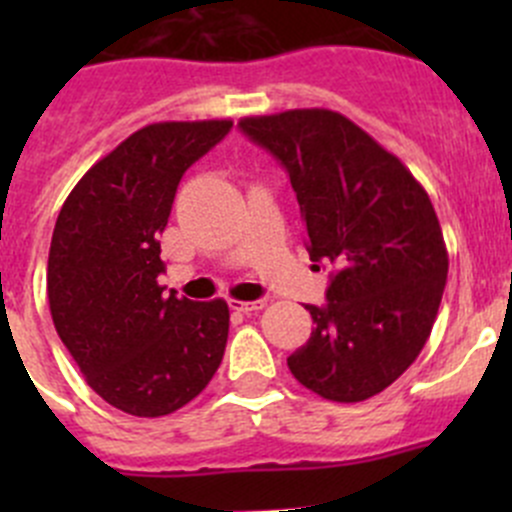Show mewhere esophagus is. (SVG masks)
<instances>
[{"label":"esophagus","instance_id":"obj_1","mask_svg":"<svg viewBox=\"0 0 512 512\" xmlns=\"http://www.w3.org/2000/svg\"><path fill=\"white\" fill-rule=\"evenodd\" d=\"M265 299H252V302H242V299H230V309H235V312H260L262 307H265Z\"/></svg>","mask_w":512,"mask_h":512}]
</instances>
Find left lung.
<instances>
[{
    "instance_id": "1",
    "label": "left lung",
    "mask_w": 512,
    "mask_h": 512,
    "mask_svg": "<svg viewBox=\"0 0 512 512\" xmlns=\"http://www.w3.org/2000/svg\"><path fill=\"white\" fill-rule=\"evenodd\" d=\"M287 168L314 262L337 265L312 337L287 359L322 399L356 404L394 384L431 337L448 252L423 185L394 153L329 108L240 121Z\"/></svg>"
}]
</instances>
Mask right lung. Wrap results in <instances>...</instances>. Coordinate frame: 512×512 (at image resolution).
<instances>
[{
	"label": "right lung",
	"instance_id": "add662e5",
	"mask_svg": "<svg viewBox=\"0 0 512 512\" xmlns=\"http://www.w3.org/2000/svg\"><path fill=\"white\" fill-rule=\"evenodd\" d=\"M232 121H163L91 165L56 218L46 292L56 334L86 384L123 414L168 416L223 361L225 299L165 297L160 232L185 170Z\"/></svg>",
	"mask_w": 512,
	"mask_h": 512
}]
</instances>
